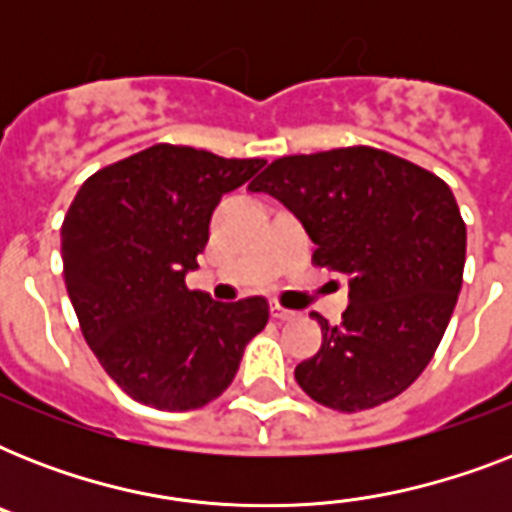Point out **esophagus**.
<instances>
[{
	"label": "esophagus",
	"instance_id": "1",
	"mask_svg": "<svg viewBox=\"0 0 512 512\" xmlns=\"http://www.w3.org/2000/svg\"><path fill=\"white\" fill-rule=\"evenodd\" d=\"M271 316H273V319H279V321H289V319H295L297 313L289 311V308H284V305L273 303L271 305Z\"/></svg>",
	"mask_w": 512,
	"mask_h": 512
}]
</instances>
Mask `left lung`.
Segmentation results:
<instances>
[{"instance_id":"8db88e82","label":"left lung","mask_w":512,"mask_h":512,"mask_svg":"<svg viewBox=\"0 0 512 512\" xmlns=\"http://www.w3.org/2000/svg\"><path fill=\"white\" fill-rule=\"evenodd\" d=\"M249 188L303 223L313 263L348 276L342 324L311 313L324 342L297 364V385L337 412L404 393L430 364L462 287L468 231L452 188L369 146L284 156Z\"/></svg>"}]
</instances>
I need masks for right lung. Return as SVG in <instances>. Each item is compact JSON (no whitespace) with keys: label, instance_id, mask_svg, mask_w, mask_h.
<instances>
[{"label":"right lung","instance_id":"1","mask_svg":"<svg viewBox=\"0 0 512 512\" xmlns=\"http://www.w3.org/2000/svg\"><path fill=\"white\" fill-rule=\"evenodd\" d=\"M263 164L159 143L95 172L71 201L60 228L68 297L100 366L140 404L215 401L268 324L265 297L215 303L185 287L220 199Z\"/></svg>","mask_w":512,"mask_h":512}]
</instances>
